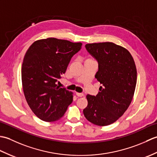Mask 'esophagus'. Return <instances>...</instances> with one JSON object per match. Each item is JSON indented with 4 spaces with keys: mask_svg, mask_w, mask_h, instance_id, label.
I'll return each instance as SVG.
<instances>
[{
    "mask_svg": "<svg viewBox=\"0 0 157 157\" xmlns=\"http://www.w3.org/2000/svg\"><path fill=\"white\" fill-rule=\"evenodd\" d=\"M76 95L78 96V97H82L84 96V94L83 93H79V92H76Z\"/></svg>",
    "mask_w": 157,
    "mask_h": 157,
    "instance_id": "34e87169",
    "label": "esophagus"
}]
</instances>
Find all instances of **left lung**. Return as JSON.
<instances>
[{"label": "left lung", "mask_w": 157, "mask_h": 157, "mask_svg": "<svg viewBox=\"0 0 157 157\" xmlns=\"http://www.w3.org/2000/svg\"><path fill=\"white\" fill-rule=\"evenodd\" d=\"M85 47L98 62L95 78L102 86L97 95L86 96L88 104L83 113L93 124L109 125L123 115L132 101L137 81L135 63L128 50L113 42Z\"/></svg>", "instance_id": "8db88e82"}]
</instances>
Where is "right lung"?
Segmentation results:
<instances>
[{"label": "right lung", "mask_w": 157, "mask_h": 157, "mask_svg": "<svg viewBox=\"0 0 157 157\" xmlns=\"http://www.w3.org/2000/svg\"><path fill=\"white\" fill-rule=\"evenodd\" d=\"M82 45L49 38L34 42L26 52L21 67L23 90L29 107L41 120L61 119L73 102L72 92L56 83Z\"/></svg>", "instance_id": "1"}]
</instances>
